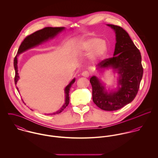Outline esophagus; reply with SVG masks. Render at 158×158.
I'll list each match as a JSON object with an SVG mask.
<instances>
[{
	"instance_id": "obj_1",
	"label": "esophagus",
	"mask_w": 158,
	"mask_h": 158,
	"mask_svg": "<svg viewBox=\"0 0 158 158\" xmlns=\"http://www.w3.org/2000/svg\"><path fill=\"white\" fill-rule=\"evenodd\" d=\"M81 75L85 77H89V73L88 72V71H84L82 72L81 73Z\"/></svg>"
}]
</instances>
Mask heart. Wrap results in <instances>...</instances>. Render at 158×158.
<instances>
[{
  "mask_svg": "<svg viewBox=\"0 0 158 158\" xmlns=\"http://www.w3.org/2000/svg\"><path fill=\"white\" fill-rule=\"evenodd\" d=\"M75 51L78 54L89 52L88 55L89 60L97 61L104 58L108 52V45L103 40L94 37H84L76 44Z\"/></svg>",
  "mask_w": 158,
  "mask_h": 158,
  "instance_id": "obj_1",
  "label": "heart"
}]
</instances>
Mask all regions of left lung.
Listing matches in <instances>:
<instances>
[{"instance_id": "1", "label": "left lung", "mask_w": 158, "mask_h": 158, "mask_svg": "<svg viewBox=\"0 0 158 158\" xmlns=\"http://www.w3.org/2000/svg\"><path fill=\"white\" fill-rule=\"evenodd\" d=\"M115 31V50L113 57L100 62L97 69L112 68L118 74L117 89L108 92L95 76L90 78L92 100L100 109L115 111L131 103L135 97L143 76L140 52L128 33L122 27L107 24Z\"/></svg>"}]
</instances>
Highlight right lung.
<instances>
[{"label": "right lung", "instance_id": "1", "mask_svg": "<svg viewBox=\"0 0 158 158\" xmlns=\"http://www.w3.org/2000/svg\"><path fill=\"white\" fill-rule=\"evenodd\" d=\"M64 29H65L64 27H45L43 29H41L38 31H35V33L27 36L24 39L23 43L19 46L17 55H16V56L14 59V68L15 70V85L17 84V82L19 78V73H18V56L23 52H25L30 48H31L40 45V44H42L43 43L48 41V40L53 38L55 36H56L58 33H60V32L63 31ZM75 78H73L64 89L65 103L63 105V106L56 112L52 113V114H48L47 115L58 114L61 113L68 106V105L69 103V100H70V98H69L70 88H71L72 85L75 83ZM17 89L19 92L18 88H17Z\"/></svg>", "mask_w": 158, "mask_h": 158}]
</instances>
